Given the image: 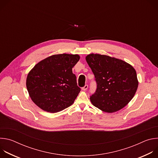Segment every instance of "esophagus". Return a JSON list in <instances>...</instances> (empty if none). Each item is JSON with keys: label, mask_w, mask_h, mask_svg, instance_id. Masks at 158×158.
<instances>
[{"label": "esophagus", "mask_w": 158, "mask_h": 158, "mask_svg": "<svg viewBox=\"0 0 158 158\" xmlns=\"http://www.w3.org/2000/svg\"><path fill=\"white\" fill-rule=\"evenodd\" d=\"M87 88H88V85L85 84V85L82 88V90H83V91H86V90L87 89Z\"/></svg>", "instance_id": "34e87169"}]
</instances>
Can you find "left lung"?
I'll use <instances>...</instances> for the list:
<instances>
[{"label":"left lung","mask_w":158,"mask_h":158,"mask_svg":"<svg viewBox=\"0 0 158 158\" xmlns=\"http://www.w3.org/2000/svg\"><path fill=\"white\" fill-rule=\"evenodd\" d=\"M85 60L97 82L95 93L90 96L92 104L108 113L125 107L138 87L134 67L123 60L106 55L91 54Z\"/></svg>","instance_id":"left-lung-1"}]
</instances>
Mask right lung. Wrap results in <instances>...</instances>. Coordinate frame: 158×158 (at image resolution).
<instances>
[{
	"label": "right lung",
	"instance_id": "1",
	"mask_svg": "<svg viewBox=\"0 0 158 158\" xmlns=\"http://www.w3.org/2000/svg\"><path fill=\"white\" fill-rule=\"evenodd\" d=\"M79 59L77 54H56L33 67L27 75L26 86L30 98L38 107L54 113L74 103L81 88L72 69Z\"/></svg>",
	"mask_w": 158,
	"mask_h": 158
}]
</instances>
